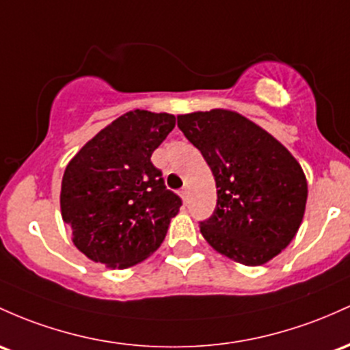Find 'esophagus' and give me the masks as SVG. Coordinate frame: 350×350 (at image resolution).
<instances>
[{
  "label": "esophagus",
  "mask_w": 350,
  "mask_h": 350,
  "mask_svg": "<svg viewBox=\"0 0 350 350\" xmlns=\"http://www.w3.org/2000/svg\"><path fill=\"white\" fill-rule=\"evenodd\" d=\"M181 198H183V201L186 202H189V189H187V187H183L181 189Z\"/></svg>",
  "instance_id": "obj_1"
}]
</instances>
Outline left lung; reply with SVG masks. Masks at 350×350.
<instances>
[{
    "mask_svg": "<svg viewBox=\"0 0 350 350\" xmlns=\"http://www.w3.org/2000/svg\"><path fill=\"white\" fill-rule=\"evenodd\" d=\"M178 128L201 151L217 187L204 239L244 266H260L294 239L307 201L301 164L267 131L228 109L178 116Z\"/></svg>",
    "mask_w": 350,
    "mask_h": 350,
    "instance_id": "8db88e82",
    "label": "left lung"
}]
</instances>
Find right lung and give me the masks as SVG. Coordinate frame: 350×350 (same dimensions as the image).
Wrapping results in <instances>:
<instances>
[{"mask_svg":"<svg viewBox=\"0 0 350 350\" xmlns=\"http://www.w3.org/2000/svg\"><path fill=\"white\" fill-rule=\"evenodd\" d=\"M167 113L129 111L83 146L61 183L72 243L94 262L131 267L159 247L183 201L151 163L174 129Z\"/></svg>","mask_w":350,"mask_h":350,"instance_id":"right-lung-1","label":"right lung"}]
</instances>
